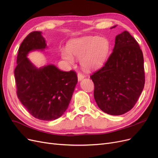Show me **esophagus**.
Instances as JSON below:
<instances>
[{"instance_id": "1", "label": "esophagus", "mask_w": 158, "mask_h": 158, "mask_svg": "<svg viewBox=\"0 0 158 158\" xmlns=\"http://www.w3.org/2000/svg\"><path fill=\"white\" fill-rule=\"evenodd\" d=\"M84 77H85V76L82 74L78 73V81H81L82 79L84 78Z\"/></svg>"}]
</instances>
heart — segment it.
I'll use <instances>...</instances> for the list:
<instances>
[{
	"mask_svg": "<svg viewBox=\"0 0 158 158\" xmlns=\"http://www.w3.org/2000/svg\"><path fill=\"white\" fill-rule=\"evenodd\" d=\"M109 43L103 37H84L71 41L67 50L61 51V56L69 64L74 63V57L80 60L84 68H94L101 64L107 56Z\"/></svg>",
	"mask_w": 158,
	"mask_h": 158,
	"instance_id": "heart-1",
	"label": "heart"
}]
</instances>
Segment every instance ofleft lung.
<instances>
[{"label":"left lung","mask_w":158,"mask_h":158,"mask_svg":"<svg viewBox=\"0 0 158 158\" xmlns=\"http://www.w3.org/2000/svg\"><path fill=\"white\" fill-rule=\"evenodd\" d=\"M113 51L106 63L90 78L99 109L111 115H120L135 106L144 89V57L138 42L127 31L116 36Z\"/></svg>","instance_id":"8db88e82"}]
</instances>
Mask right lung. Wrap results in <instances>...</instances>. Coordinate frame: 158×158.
Wrapping results in <instances>:
<instances>
[{"label":"right lung","instance_id":"right-lung-1","mask_svg":"<svg viewBox=\"0 0 158 158\" xmlns=\"http://www.w3.org/2000/svg\"><path fill=\"white\" fill-rule=\"evenodd\" d=\"M46 45L41 31L29 33L19 47L14 76L17 96L27 111L40 120L52 121L68 108L78 78L74 70L61 71L52 64L40 69L33 65L26 57L28 52Z\"/></svg>","mask_w":158,"mask_h":158}]
</instances>
